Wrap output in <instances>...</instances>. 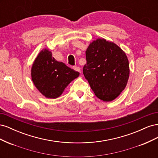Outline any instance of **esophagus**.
Returning <instances> with one entry per match:
<instances>
[{
  "label": "esophagus",
  "mask_w": 158,
  "mask_h": 158,
  "mask_svg": "<svg viewBox=\"0 0 158 158\" xmlns=\"http://www.w3.org/2000/svg\"><path fill=\"white\" fill-rule=\"evenodd\" d=\"M73 69H74V70H75L76 71H78V72H79L80 73H81V70H80V67H78V66H74Z\"/></svg>",
  "instance_id": "1"
}]
</instances>
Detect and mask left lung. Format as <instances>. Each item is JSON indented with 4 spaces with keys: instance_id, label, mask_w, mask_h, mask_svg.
<instances>
[{
    "instance_id": "8db88e82",
    "label": "left lung",
    "mask_w": 158,
    "mask_h": 158,
    "mask_svg": "<svg viewBox=\"0 0 158 158\" xmlns=\"http://www.w3.org/2000/svg\"><path fill=\"white\" fill-rule=\"evenodd\" d=\"M85 58L83 73L96 97L107 102L116 99L130 74L125 52L114 43L98 38L89 44Z\"/></svg>"
}]
</instances>
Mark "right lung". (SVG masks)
<instances>
[{"instance_id": "1", "label": "right lung", "mask_w": 158, "mask_h": 158, "mask_svg": "<svg viewBox=\"0 0 158 158\" xmlns=\"http://www.w3.org/2000/svg\"><path fill=\"white\" fill-rule=\"evenodd\" d=\"M80 73L52 56L49 49H42L32 64L31 76L33 84L47 98L60 97L64 89Z\"/></svg>"}]
</instances>
